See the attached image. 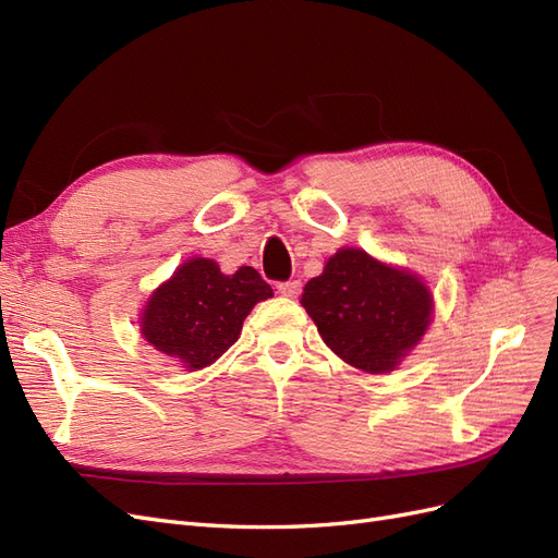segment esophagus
Masks as SVG:
<instances>
[{"mask_svg":"<svg viewBox=\"0 0 558 558\" xmlns=\"http://www.w3.org/2000/svg\"><path fill=\"white\" fill-rule=\"evenodd\" d=\"M300 289H302L300 279H291V281L277 283V291H279L281 295H286V298H298V295H300Z\"/></svg>","mask_w":558,"mask_h":558,"instance_id":"obj_1","label":"esophagus"}]
</instances>
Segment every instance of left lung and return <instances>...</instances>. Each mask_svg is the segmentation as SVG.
<instances>
[{
	"label": "left lung",
	"mask_w": 558,
	"mask_h": 558,
	"mask_svg": "<svg viewBox=\"0 0 558 558\" xmlns=\"http://www.w3.org/2000/svg\"><path fill=\"white\" fill-rule=\"evenodd\" d=\"M302 307L324 342L349 365L388 373L426 332L433 298L414 275L365 251L342 248L307 281Z\"/></svg>",
	"instance_id": "obj_1"
}]
</instances>
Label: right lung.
I'll return each instance as SVG.
<instances>
[{
  "mask_svg": "<svg viewBox=\"0 0 558 558\" xmlns=\"http://www.w3.org/2000/svg\"><path fill=\"white\" fill-rule=\"evenodd\" d=\"M267 298L272 289L253 267L223 275L214 260L195 258L150 295L142 330L158 351L199 369L238 342L246 314Z\"/></svg>",
  "mask_w": 558,
  "mask_h": 558,
  "instance_id": "1",
  "label": "right lung"
}]
</instances>
